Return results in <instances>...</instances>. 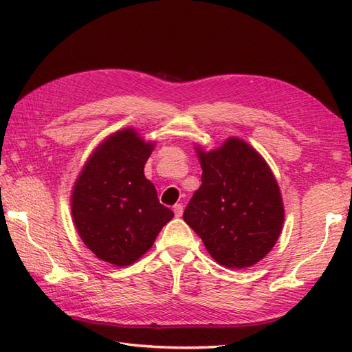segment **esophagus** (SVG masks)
Listing matches in <instances>:
<instances>
[{
  "instance_id": "1",
  "label": "esophagus",
  "mask_w": 352,
  "mask_h": 352,
  "mask_svg": "<svg viewBox=\"0 0 352 352\" xmlns=\"http://www.w3.org/2000/svg\"><path fill=\"white\" fill-rule=\"evenodd\" d=\"M174 213H175L177 218H180V216L183 214V206L182 204H175L174 206Z\"/></svg>"
}]
</instances>
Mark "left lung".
<instances>
[{
  "label": "left lung",
  "mask_w": 352,
  "mask_h": 352,
  "mask_svg": "<svg viewBox=\"0 0 352 352\" xmlns=\"http://www.w3.org/2000/svg\"><path fill=\"white\" fill-rule=\"evenodd\" d=\"M197 153L203 184L186 207L184 222L219 265H256L274 248L284 221L281 192L271 168L237 138L208 153L197 146Z\"/></svg>",
  "instance_id": "8db88e82"
}]
</instances>
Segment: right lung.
Wrapping results in <instances>:
<instances>
[{"label": "right lung", "instance_id": "obj_1", "mask_svg": "<svg viewBox=\"0 0 352 352\" xmlns=\"http://www.w3.org/2000/svg\"><path fill=\"white\" fill-rule=\"evenodd\" d=\"M153 149V142L134 129L119 130L89 157L74 186V223L81 241L106 263L133 265L174 218L144 174Z\"/></svg>", "mask_w": 352, "mask_h": 352}]
</instances>
